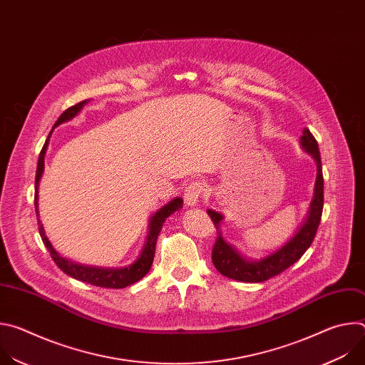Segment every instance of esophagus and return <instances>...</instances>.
I'll return each mask as SVG.
<instances>
[{"label":"esophagus","instance_id":"34e87169","mask_svg":"<svg viewBox=\"0 0 365 365\" xmlns=\"http://www.w3.org/2000/svg\"><path fill=\"white\" fill-rule=\"evenodd\" d=\"M205 192V185L200 182L190 183L185 190V202L189 206H196Z\"/></svg>","mask_w":365,"mask_h":365}]
</instances>
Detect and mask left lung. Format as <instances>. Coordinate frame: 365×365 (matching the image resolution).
<instances>
[{
	"mask_svg": "<svg viewBox=\"0 0 365 365\" xmlns=\"http://www.w3.org/2000/svg\"><path fill=\"white\" fill-rule=\"evenodd\" d=\"M300 147L303 151L309 153L317 163L314 197H312L309 203V210L303 222L280 248L257 259L242 255L232 244L227 242L222 237L221 222L224 221V215L214 210H206L207 215L214 221L218 234L215 245L212 248V263L222 276L247 283L266 282L294 264L310 247L312 241H314L321 222L324 207V176L318 141L307 128H304L300 135Z\"/></svg>",
	"mask_w": 365,
	"mask_h": 365,
	"instance_id": "obj_1",
	"label": "left lung"
}]
</instances>
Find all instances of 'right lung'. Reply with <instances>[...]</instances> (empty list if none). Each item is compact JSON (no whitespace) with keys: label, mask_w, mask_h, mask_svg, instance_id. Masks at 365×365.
<instances>
[{"label":"right lung","mask_w":365,"mask_h":365,"mask_svg":"<svg viewBox=\"0 0 365 365\" xmlns=\"http://www.w3.org/2000/svg\"><path fill=\"white\" fill-rule=\"evenodd\" d=\"M89 102V99L82 101L76 106L68 108L55 123L53 128L59 127L63 123H68L71 120H73L81 111L82 108ZM53 133V130L50 131L41 151L38 155V163H37V170H36V192H34V207H36V215H37V221H38V232L40 237L46 245V248L48 250L51 258L55 259V263L58 264V267L66 273L68 276L93 284V286H99V287H110V289H124L135 282H138L140 279H143L151 264H153V258H154V251H155V242H158V237L162 231V227L165 224V221L173 215L176 211H179L180 207L183 206V200L182 197L176 196L172 200H169L166 205H163L160 210L155 211L153 214V217L148 221V231H147V237L144 241V245L138 254V257L134 259V262L125 267H98V266H86V264H81V263H75L72 259L63 257L62 254H59L55 247L51 245V242L48 241V238L46 237L43 224L40 222L38 218V183L40 179L43 176L44 172V155H46V150L48 147V140L50 135Z\"/></svg>","instance_id":"obj_1"}]
</instances>
